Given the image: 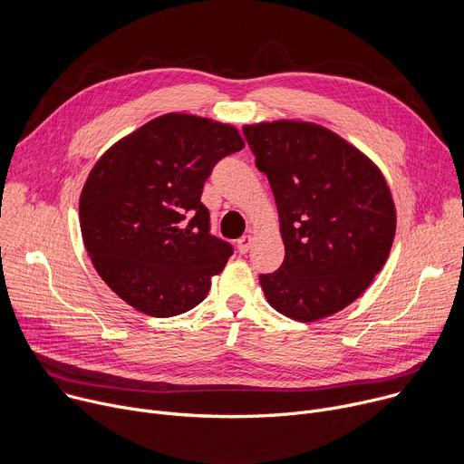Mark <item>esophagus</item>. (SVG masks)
<instances>
[{
	"label": "esophagus",
	"instance_id": "obj_1",
	"mask_svg": "<svg viewBox=\"0 0 464 464\" xmlns=\"http://www.w3.org/2000/svg\"><path fill=\"white\" fill-rule=\"evenodd\" d=\"M251 244H253V237H251V235H244L242 238H238V242H237L238 253H247L249 247H251Z\"/></svg>",
	"mask_w": 464,
	"mask_h": 464
}]
</instances>
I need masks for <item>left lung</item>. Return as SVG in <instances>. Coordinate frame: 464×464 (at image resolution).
<instances>
[{"mask_svg": "<svg viewBox=\"0 0 464 464\" xmlns=\"http://www.w3.org/2000/svg\"><path fill=\"white\" fill-rule=\"evenodd\" d=\"M255 165L272 185L283 266L258 283L283 315L312 323L356 301L389 256L396 209L378 165L317 122L244 124Z\"/></svg>", "mask_w": 464, "mask_h": 464, "instance_id": "obj_1", "label": "left lung"}]
</instances>
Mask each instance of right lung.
Returning <instances> with one entry per match:
<instances>
[{
  "label": "right lung",
  "instance_id": "1",
  "mask_svg": "<svg viewBox=\"0 0 464 464\" xmlns=\"http://www.w3.org/2000/svg\"><path fill=\"white\" fill-rule=\"evenodd\" d=\"M242 149L231 122L170 111L97 160L81 192V231L97 274L124 303L170 317L206 299L233 247L209 235L202 188L215 163Z\"/></svg>",
  "mask_w": 464,
  "mask_h": 464
}]
</instances>
